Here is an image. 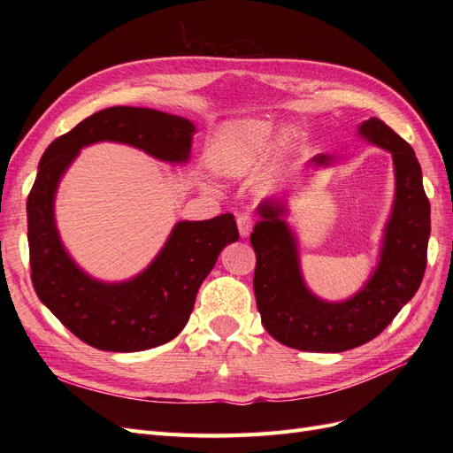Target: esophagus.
<instances>
[{
  "label": "esophagus",
  "mask_w": 453,
  "mask_h": 453,
  "mask_svg": "<svg viewBox=\"0 0 453 453\" xmlns=\"http://www.w3.org/2000/svg\"><path fill=\"white\" fill-rule=\"evenodd\" d=\"M253 217L250 215V213H242V215H238V219H236V225H238V232H240V236L242 238H248L250 234H251V230H253Z\"/></svg>",
  "instance_id": "obj_1"
}]
</instances>
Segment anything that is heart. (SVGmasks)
<instances>
[{"mask_svg":"<svg viewBox=\"0 0 453 453\" xmlns=\"http://www.w3.org/2000/svg\"><path fill=\"white\" fill-rule=\"evenodd\" d=\"M278 138V122L266 117L230 120L215 135L210 158L215 170L228 177H243L263 164ZM291 145V132L283 130L276 150L285 153Z\"/></svg>","mask_w":453,"mask_h":453,"instance_id":"heart-1","label":"heart"}]
</instances>
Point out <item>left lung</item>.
I'll use <instances>...</instances> for the list:
<instances>
[{"label":"left lung","instance_id":"8db88e82","mask_svg":"<svg viewBox=\"0 0 453 453\" xmlns=\"http://www.w3.org/2000/svg\"><path fill=\"white\" fill-rule=\"evenodd\" d=\"M357 134L393 157L395 200L383 228L380 258L361 291L328 303L315 296L300 270L298 242L285 221V198L258 205L251 245L257 255L253 289L260 321L272 338L300 351L340 353L366 344L386 328L419 289L427 266L431 205L425 196L414 149L386 122L370 117ZM338 157L315 155L313 168L333 166Z\"/></svg>","mask_w":453,"mask_h":453}]
</instances>
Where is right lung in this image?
<instances>
[{
	"label": "right lung",
	"instance_id": "right-lung-1",
	"mask_svg": "<svg viewBox=\"0 0 453 453\" xmlns=\"http://www.w3.org/2000/svg\"><path fill=\"white\" fill-rule=\"evenodd\" d=\"M196 127L149 107H107L54 140L39 160L30 190L28 245L34 289L60 323L104 351H143L173 340L195 308L202 281L228 243L240 238L234 215L180 221L143 272L127 281H100L64 248L54 198L79 150L98 142L125 143L157 160L187 164Z\"/></svg>",
	"mask_w": 453,
	"mask_h": 453
}]
</instances>
